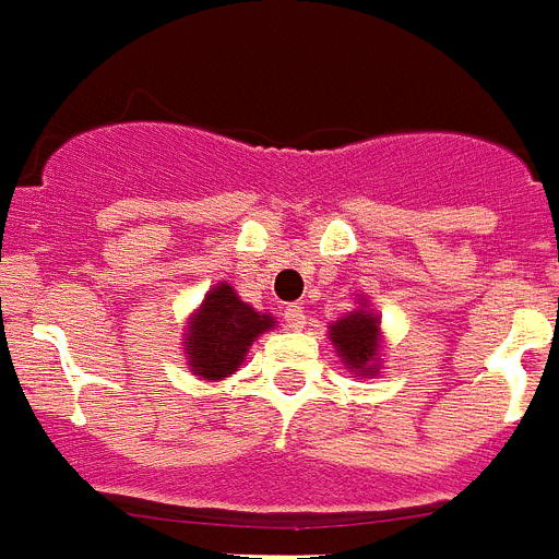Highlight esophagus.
Masks as SVG:
<instances>
[{"label": "esophagus", "mask_w": 559, "mask_h": 559, "mask_svg": "<svg viewBox=\"0 0 559 559\" xmlns=\"http://www.w3.org/2000/svg\"><path fill=\"white\" fill-rule=\"evenodd\" d=\"M284 321H287L289 330H304L307 312H304V307H298V304H289V307H284Z\"/></svg>", "instance_id": "esophagus-1"}]
</instances>
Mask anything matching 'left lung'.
I'll return each instance as SVG.
<instances>
[{"mask_svg":"<svg viewBox=\"0 0 559 559\" xmlns=\"http://www.w3.org/2000/svg\"><path fill=\"white\" fill-rule=\"evenodd\" d=\"M330 341L349 372H378V364H381L378 360V355H381V318H378V312L367 309V304H360V309H352L349 316L332 323Z\"/></svg>","mask_w":559,"mask_h":559,"instance_id":"8db88e82","label":"left lung"}]
</instances>
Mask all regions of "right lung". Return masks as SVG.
Returning <instances> with one entry per match:
<instances>
[{"label":"right lung","instance_id":"obj_1","mask_svg":"<svg viewBox=\"0 0 559 559\" xmlns=\"http://www.w3.org/2000/svg\"><path fill=\"white\" fill-rule=\"evenodd\" d=\"M266 330H275V318L243 304L229 284L213 287L187 321L185 355L192 374L201 381L229 378L243 364L252 341Z\"/></svg>","mask_w":559,"mask_h":559}]
</instances>
